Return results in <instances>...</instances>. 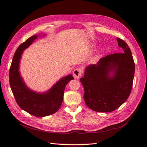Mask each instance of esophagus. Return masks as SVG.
<instances>
[{"instance_id":"34e87169","label":"esophagus","mask_w":147,"mask_h":147,"mask_svg":"<svg viewBox=\"0 0 147 147\" xmlns=\"http://www.w3.org/2000/svg\"><path fill=\"white\" fill-rule=\"evenodd\" d=\"M82 74L81 68H76L73 71V77L76 79H79Z\"/></svg>"}]
</instances>
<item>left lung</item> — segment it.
<instances>
[{
    "mask_svg": "<svg viewBox=\"0 0 147 147\" xmlns=\"http://www.w3.org/2000/svg\"><path fill=\"white\" fill-rule=\"evenodd\" d=\"M122 53H113L89 65L80 82L84 88V98L88 107L98 112L117 109L129 98L135 74V62L127 44L119 38Z\"/></svg>",
    "mask_w": 147,
    "mask_h": 147,
    "instance_id": "obj_1",
    "label": "left lung"
}]
</instances>
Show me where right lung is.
I'll return each mask as SVG.
<instances>
[{
	"instance_id": "right-lung-1",
	"label": "right lung",
	"mask_w": 147,
	"mask_h": 147,
	"mask_svg": "<svg viewBox=\"0 0 147 147\" xmlns=\"http://www.w3.org/2000/svg\"><path fill=\"white\" fill-rule=\"evenodd\" d=\"M39 36V35L32 36L16 50L9 69V84L17 103L22 109L35 117H44L59 110L63 101L65 86L74 78L71 74H68L44 92H35L26 85L19 71L20 59L23 51Z\"/></svg>"
}]
</instances>
